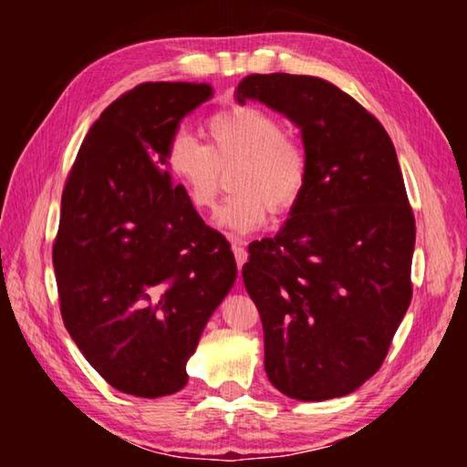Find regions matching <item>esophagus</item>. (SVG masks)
Returning <instances> with one entry per match:
<instances>
[{
    "label": "esophagus",
    "instance_id": "34e87169",
    "mask_svg": "<svg viewBox=\"0 0 467 467\" xmlns=\"http://www.w3.org/2000/svg\"><path fill=\"white\" fill-rule=\"evenodd\" d=\"M233 253H234V262H236V267L244 265V262H247V249L243 247L241 243H233Z\"/></svg>",
    "mask_w": 467,
    "mask_h": 467
}]
</instances>
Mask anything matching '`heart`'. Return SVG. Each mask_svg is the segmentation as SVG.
<instances>
[{"mask_svg": "<svg viewBox=\"0 0 467 467\" xmlns=\"http://www.w3.org/2000/svg\"><path fill=\"white\" fill-rule=\"evenodd\" d=\"M205 133L208 144L181 130L164 152V164L197 212L214 208L224 172L231 171L234 197L218 214V224L228 233L257 231L270 210L282 214L300 200L309 179V154L272 110L257 105L220 109L205 119Z\"/></svg>", "mask_w": 467, "mask_h": 467, "instance_id": "b5f03b06", "label": "heart"}]
</instances>
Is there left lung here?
I'll list each match as a JSON object with an SVG mask.
<instances>
[{
    "instance_id": "1",
    "label": "left lung",
    "mask_w": 467,
    "mask_h": 467,
    "mask_svg": "<svg viewBox=\"0 0 467 467\" xmlns=\"http://www.w3.org/2000/svg\"><path fill=\"white\" fill-rule=\"evenodd\" d=\"M234 97L286 115L309 154L286 226L243 265L267 379L295 400L342 398L383 365L412 300L416 224L393 141L323 78L251 74Z\"/></svg>"
}]
</instances>
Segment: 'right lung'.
I'll use <instances>...</instances> for the list:
<instances>
[{"label": "right lung", "instance_id": "obj_1", "mask_svg": "<svg viewBox=\"0 0 467 467\" xmlns=\"http://www.w3.org/2000/svg\"><path fill=\"white\" fill-rule=\"evenodd\" d=\"M212 86L146 82L86 133L53 243L69 336L109 385L138 398L183 389L185 362L233 288L231 244L203 223L164 164L179 121Z\"/></svg>", "mask_w": 467, "mask_h": 467}]
</instances>
